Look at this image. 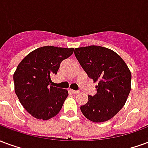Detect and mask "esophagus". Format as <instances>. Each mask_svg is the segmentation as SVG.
<instances>
[{
  "label": "esophagus",
  "instance_id": "obj_1",
  "mask_svg": "<svg viewBox=\"0 0 148 148\" xmlns=\"http://www.w3.org/2000/svg\"><path fill=\"white\" fill-rule=\"evenodd\" d=\"M71 92H72L73 93H74V94H77V93H80V92H79L78 90H71Z\"/></svg>",
  "mask_w": 148,
  "mask_h": 148
}]
</instances>
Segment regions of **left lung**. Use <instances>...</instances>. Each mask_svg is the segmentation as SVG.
<instances>
[{
  "label": "left lung",
  "mask_w": 148,
  "mask_h": 148,
  "mask_svg": "<svg viewBox=\"0 0 148 148\" xmlns=\"http://www.w3.org/2000/svg\"><path fill=\"white\" fill-rule=\"evenodd\" d=\"M74 55L88 77L98 82L97 94L89 95L81 111L93 122L109 121L123 108L130 93L129 69L116 52L100 46L75 48Z\"/></svg>",
  "instance_id": "1"
}]
</instances>
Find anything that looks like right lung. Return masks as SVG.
Returning <instances> with one entry per match:
<instances>
[{"label":"right lung","instance_id":"right-lung-1","mask_svg":"<svg viewBox=\"0 0 148 148\" xmlns=\"http://www.w3.org/2000/svg\"><path fill=\"white\" fill-rule=\"evenodd\" d=\"M74 49L42 47L29 53L18 65L13 74L15 93L34 117L46 121L61 110L68 91L51 86V76L57 74L60 63L74 53Z\"/></svg>","mask_w":148,"mask_h":148}]
</instances>
